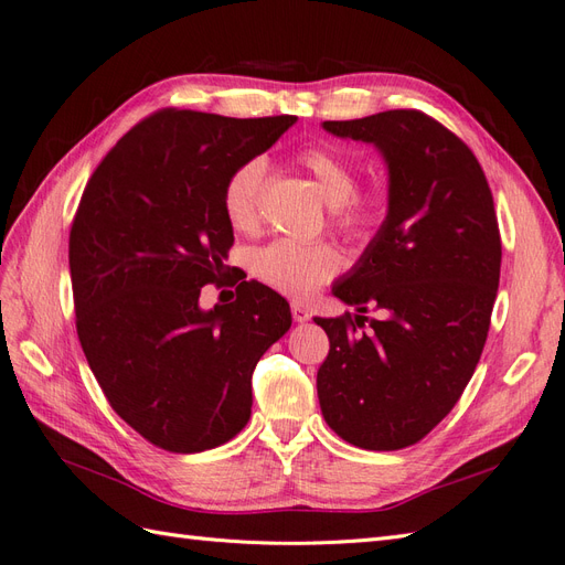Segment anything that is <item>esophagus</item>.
<instances>
[{"label": "esophagus", "instance_id": "obj_1", "mask_svg": "<svg viewBox=\"0 0 565 565\" xmlns=\"http://www.w3.org/2000/svg\"><path fill=\"white\" fill-rule=\"evenodd\" d=\"M292 318H295V323H307V320L311 318V313H309L307 307H303V303L292 301Z\"/></svg>", "mask_w": 565, "mask_h": 565}]
</instances>
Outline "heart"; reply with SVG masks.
Segmentation results:
<instances>
[{
  "mask_svg": "<svg viewBox=\"0 0 565 565\" xmlns=\"http://www.w3.org/2000/svg\"><path fill=\"white\" fill-rule=\"evenodd\" d=\"M297 163L307 171L330 204L334 231L359 245L371 242L387 218V196L377 188L359 190V173L340 151L326 145H307L297 151ZM266 163L249 159L227 175L223 185V213L235 231L249 233L262 223ZM342 256L328 242L299 245L292 239H273L249 256V270L256 280L276 292L307 299L318 287L338 276Z\"/></svg>",
  "mask_w": 565,
  "mask_h": 565,
  "instance_id": "heart-1",
  "label": "heart"
}]
</instances>
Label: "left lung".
<instances>
[{"mask_svg": "<svg viewBox=\"0 0 565 565\" xmlns=\"http://www.w3.org/2000/svg\"><path fill=\"white\" fill-rule=\"evenodd\" d=\"M323 128L383 151L390 213L332 289L359 313L313 318L330 340L318 402L349 445L396 451L428 435L476 373L501 268L492 190L470 147L423 111ZM369 308L381 318L365 317Z\"/></svg>", "mask_w": 565, "mask_h": 565, "instance_id": "1", "label": "left lung"}]
</instances>
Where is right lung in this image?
Wrapping results in <instances>:
<instances>
[{"instance_id": "1", "label": "right lung", "mask_w": 565, "mask_h": 565, "mask_svg": "<svg viewBox=\"0 0 565 565\" xmlns=\"http://www.w3.org/2000/svg\"><path fill=\"white\" fill-rule=\"evenodd\" d=\"M295 120L169 106L120 137L83 190L68 237L75 330L106 402L163 451L213 449L245 428L256 363L292 326L256 280L211 311L200 295L221 287L235 239L227 175Z\"/></svg>"}]
</instances>
